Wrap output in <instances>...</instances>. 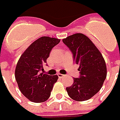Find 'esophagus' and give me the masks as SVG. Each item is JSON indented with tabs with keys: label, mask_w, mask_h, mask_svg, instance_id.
<instances>
[{
	"label": "esophagus",
	"mask_w": 120,
	"mask_h": 120,
	"mask_svg": "<svg viewBox=\"0 0 120 120\" xmlns=\"http://www.w3.org/2000/svg\"><path fill=\"white\" fill-rule=\"evenodd\" d=\"M58 78H62L63 77H64V75L61 74H58Z\"/></svg>",
	"instance_id": "esophagus-1"
}]
</instances>
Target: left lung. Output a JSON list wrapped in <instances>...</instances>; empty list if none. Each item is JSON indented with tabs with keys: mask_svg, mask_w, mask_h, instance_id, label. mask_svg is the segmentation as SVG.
<instances>
[{
	"mask_svg": "<svg viewBox=\"0 0 120 120\" xmlns=\"http://www.w3.org/2000/svg\"><path fill=\"white\" fill-rule=\"evenodd\" d=\"M72 52L73 60L79 65L80 76L66 88L68 96L76 101L90 99L100 91L105 80V60L96 46L83 34L76 33L62 40Z\"/></svg>",
	"mask_w": 120,
	"mask_h": 120,
	"instance_id": "left-lung-1",
	"label": "left lung"
}]
</instances>
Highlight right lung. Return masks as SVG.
<instances>
[{
	"instance_id": "1",
	"label": "right lung",
	"mask_w": 120,
	"mask_h": 120,
	"mask_svg": "<svg viewBox=\"0 0 120 120\" xmlns=\"http://www.w3.org/2000/svg\"><path fill=\"white\" fill-rule=\"evenodd\" d=\"M60 40L43 36L34 41L20 56L15 70V78L23 95L40 103L49 98L58 77L40 73L52 49Z\"/></svg>"
}]
</instances>
